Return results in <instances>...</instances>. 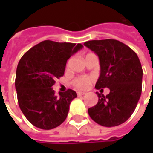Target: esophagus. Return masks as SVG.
<instances>
[{
	"instance_id": "obj_1",
	"label": "esophagus",
	"mask_w": 153,
	"mask_h": 153,
	"mask_svg": "<svg viewBox=\"0 0 153 153\" xmlns=\"http://www.w3.org/2000/svg\"><path fill=\"white\" fill-rule=\"evenodd\" d=\"M85 92H78V93H77V94H78V96L79 97H80V96H83V95H84V94H85Z\"/></svg>"
}]
</instances>
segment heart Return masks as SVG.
I'll return each instance as SVG.
<instances>
[{"label":"heart","instance_id":"heart-1","mask_svg":"<svg viewBox=\"0 0 153 153\" xmlns=\"http://www.w3.org/2000/svg\"><path fill=\"white\" fill-rule=\"evenodd\" d=\"M93 78L87 75H83L75 78L73 81V84L77 88L79 89H85L89 85L90 83L92 82Z\"/></svg>","mask_w":153,"mask_h":153}]
</instances>
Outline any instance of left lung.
Instances as JSON below:
<instances>
[{"label": "left lung", "mask_w": 153, "mask_h": 153, "mask_svg": "<svg viewBox=\"0 0 153 153\" xmlns=\"http://www.w3.org/2000/svg\"><path fill=\"white\" fill-rule=\"evenodd\" d=\"M83 45L99 58L100 76L95 88L110 89L106 96L97 92L98 102L88 110L90 117L105 127L121 125L131 116L141 96L140 60L130 47L115 39L88 41Z\"/></svg>", "instance_id": "left-lung-1"}]
</instances>
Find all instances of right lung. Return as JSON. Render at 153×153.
Segmentation results:
<instances>
[{"label":"right lung","mask_w":153,"mask_h":153,"mask_svg":"<svg viewBox=\"0 0 153 153\" xmlns=\"http://www.w3.org/2000/svg\"><path fill=\"white\" fill-rule=\"evenodd\" d=\"M82 47L80 43L45 40L22 56L16 70L15 88L20 110L33 125L51 129L65 120L77 93L68 89L56 96L52 86L64 75L68 59Z\"/></svg>","instance_id":"obj_1"}]
</instances>
